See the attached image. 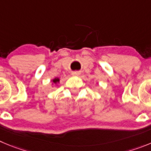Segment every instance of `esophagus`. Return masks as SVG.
<instances>
[{
  "instance_id": "esophagus-1",
  "label": "esophagus",
  "mask_w": 151,
  "mask_h": 151,
  "mask_svg": "<svg viewBox=\"0 0 151 151\" xmlns=\"http://www.w3.org/2000/svg\"><path fill=\"white\" fill-rule=\"evenodd\" d=\"M72 74L74 76H78L80 74V72H79V71H74V72L72 73Z\"/></svg>"
}]
</instances>
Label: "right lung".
I'll list each match as a JSON object with an SVG mask.
<instances>
[{"label":"right lung","instance_id":"add662e5","mask_svg":"<svg viewBox=\"0 0 151 151\" xmlns=\"http://www.w3.org/2000/svg\"><path fill=\"white\" fill-rule=\"evenodd\" d=\"M59 81H60V80H59L58 78H56V79H54V80H53V82L54 83H58Z\"/></svg>","mask_w":151,"mask_h":151}]
</instances>
